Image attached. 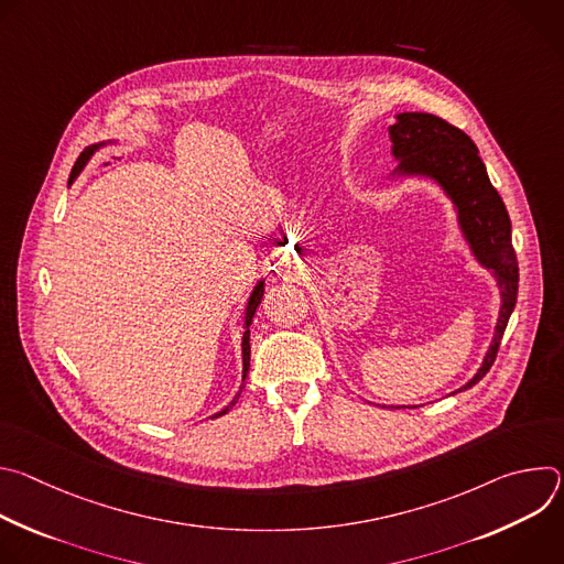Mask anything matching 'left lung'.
<instances>
[{
    "instance_id": "left-lung-1",
    "label": "left lung",
    "mask_w": 564,
    "mask_h": 564,
    "mask_svg": "<svg viewBox=\"0 0 564 564\" xmlns=\"http://www.w3.org/2000/svg\"><path fill=\"white\" fill-rule=\"evenodd\" d=\"M394 118V124L388 127L390 149L399 163L392 176L431 178L444 189L453 200L462 236L473 257L481 268L494 272L502 296L494 341L479 370L457 390L462 392L491 370L518 301V259L511 243V218L489 181L475 142L462 129L420 111L397 113Z\"/></svg>"
}]
</instances>
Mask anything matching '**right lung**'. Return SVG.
Returning a JSON list of instances; mask_svg holds the SVG:
<instances>
[{"instance_id": "obj_1", "label": "right lung", "mask_w": 564, "mask_h": 564, "mask_svg": "<svg viewBox=\"0 0 564 564\" xmlns=\"http://www.w3.org/2000/svg\"><path fill=\"white\" fill-rule=\"evenodd\" d=\"M113 140H107V142H98V144H91V147H87L83 153H79V158H77V163H75V167H73V172H70V178H68V183H73L75 181V176L85 170V165L89 163L91 160V155L100 149V147H105V144H111ZM263 292H265V281L261 279L259 283H257V288L252 290V294H250V301H248V307H246V321H243V344H240V348H243V383H240V390L236 392V397L229 401V404L223 409V411H218L216 415H212V420L214 417H220V415H225V413H229L231 409H234V404L238 401V397H240V392H243V388H246V377H248V372H250V324H252V318H254V312H257V307H259V303H261V299H263Z\"/></svg>"}]
</instances>
